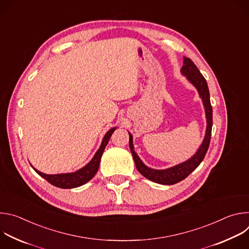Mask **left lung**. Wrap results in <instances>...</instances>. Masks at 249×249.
<instances>
[{
	"mask_svg": "<svg viewBox=\"0 0 249 249\" xmlns=\"http://www.w3.org/2000/svg\"><path fill=\"white\" fill-rule=\"evenodd\" d=\"M181 73L184 75L187 80L197 89L200 97L202 98L204 107H205V113H206V119H207V129L205 138L203 140V143L201 144L198 151L195 153V155L190 158L188 160L177 164L175 166L166 168V169H153L148 167L144 162L140 160L138 155L134 151L133 146V137L129 133V146L130 150L136 164V167L138 171L145 176L146 178L164 185H172L177 182H179L193 171L195 170L198 165L201 163V161L204 160L206 153L208 151L210 141H211V133H212V126H213V109L210 101V92L208 89L207 82L203 75L200 73V71L196 67V65L192 62L191 59L184 57L183 60V66L181 68Z\"/></svg>",
	"mask_w": 249,
	"mask_h": 249,
	"instance_id": "8db88e82",
	"label": "left lung"
}]
</instances>
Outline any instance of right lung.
<instances>
[{
  "label": "right lung",
  "mask_w": 249,
  "mask_h": 249,
  "mask_svg": "<svg viewBox=\"0 0 249 249\" xmlns=\"http://www.w3.org/2000/svg\"><path fill=\"white\" fill-rule=\"evenodd\" d=\"M116 127L111 128L107 133L105 134L103 137V140L101 142V145L97 152L95 153L94 157L92 160L85 165L83 168L75 171V172H71V173H60V174H45L37 169H35L33 166V169L36 171L41 177H43L44 179H46L50 184L59 187V188H64V189H71V188H76L79 186L84 185L88 181H89L92 177L95 175V173L98 170L99 167V162L101 156L103 154V151L107 145L108 141L112 135V133L115 131Z\"/></svg>",
  "instance_id": "right-lung-1"
}]
</instances>
